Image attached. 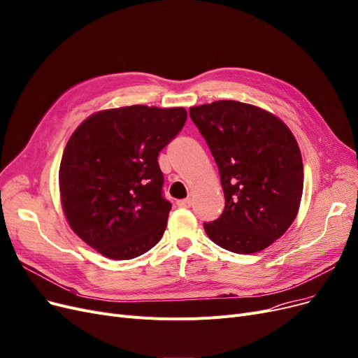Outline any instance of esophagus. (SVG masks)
I'll return each instance as SVG.
<instances>
[{"mask_svg":"<svg viewBox=\"0 0 358 358\" xmlns=\"http://www.w3.org/2000/svg\"><path fill=\"white\" fill-rule=\"evenodd\" d=\"M192 203H193V200H192V197H187V199H181V200H177V205H178L180 208H190V206H192Z\"/></svg>","mask_w":358,"mask_h":358,"instance_id":"34e87169","label":"esophagus"}]
</instances>
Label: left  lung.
Here are the masks:
<instances>
[{
	"label": "left lung",
	"mask_w": 358,
	"mask_h": 358,
	"mask_svg": "<svg viewBox=\"0 0 358 358\" xmlns=\"http://www.w3.org/2000/svg\"><path fill=\"white\" fill-rule=\"evenodd\" d=\"M190 117L220 168L225 209L203 224L208 237L238 255L257 253L285 234L299 213L303 159L287 124L259 106L216 101Z\"/></svg>",
	"instance_id": "obj_1"
}]
</instances>
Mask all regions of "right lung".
I'll use <instances>...</instances> for the list:
<instances>
[{
	"label": "right lung",
	"mask_w": 358,
	"mask_h": 358,
	"mask_svg": "<svg viewBox=\"0 0 358 358\" xmlns=\"http://www.w3.org/2000/svg\"><path fill=\"white\" fill-rule=\"evenodd\" d=\"M185 120L184 108L121 106L92 114L69 138L61 206L76 234L105 257L134 259L162 238L171 203L158 155Z\"/></svg>",
	"instance_id": "obj_1"
}]
</instances>
